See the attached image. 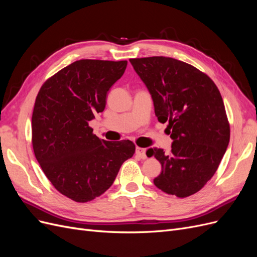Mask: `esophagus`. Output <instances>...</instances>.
Segmentation results:
<instances>
[{"label":"esophagus","mask_w":257,"mask_h":257,"mask_svg":"<svg viewBox=\"0 0 257 257\" xmlns=\"http://www.w3.org/2000/svg\"><path fill=\"white\" fill-rule=\"evenodd\" d=\"M136 154L138 155V157H139V158H141V159H143V160L147 159V154H146V149H144V148H139V147H137V148H136Z\"/></svg>","instance_id":"esophagus-1"}]
</instances>
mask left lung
I'll use <instances>...</instances> for the list:
<instances>
[{
  "mask_svg": "<svg viewBox=\"0 0 257 257\" xmlns=\"http://www.w3.org/2000/svg\"><path fill=\"white\" fill-rule=\"evenodd\" d=\"M150 92L161 123L168 121L172 151L150 148L162 165L157 188L184 198L198 192L215 174L229 143V124L221 93L209 77L173 58L131 59Z\"/></svg>",
  "mask_w": 257,
  "mask_h": 257,
  "instance_id": "1",
  "label": "left lung"
}]
</instances>
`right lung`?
<instances>
[{
	"mask_svg": "<svg viewBox=\"0 0 257 257\" xmlns=\"http://www.w3.org/2000/svg\"><path fill=\"white\" fill-rule=\"evenodd\" d=\"M126 61L79 60L46 81L32 114L35 158L61 194L87 203L110 188L121 165L135 153L131 141L106 142L89 122L103 112L107 92Z\"/></svg>",
	"mask_w": 257,
	"mask_h": 257,
	"instance_id": "right-lung-1",
	"label": "right lung"
}]
</instances>
